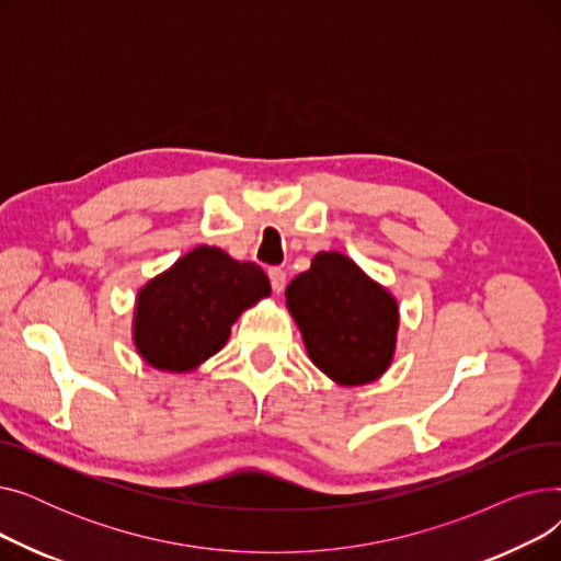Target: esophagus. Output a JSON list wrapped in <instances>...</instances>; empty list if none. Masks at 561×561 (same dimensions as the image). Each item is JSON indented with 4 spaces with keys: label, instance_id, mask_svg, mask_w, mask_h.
Returning a JSON list of instances; mask_svg holds the SVG:
<instances>
[{
    "label": "esophagus",
    "instance_id": "34e87169",
    "mask_svg": "<svg viewBox=\"0 0 561 561\" xmlns=\"http://www.w3.org/2000/svg\"><path fill=\"white\" fill-rule=\"evenodd\" d=\"M268 277H271V284H273V290L282 293L284 286H286V273L282 268H271Z\"/></svg>",
    "mask_w": 561,
    "mask_h": 561
}]
</instances>
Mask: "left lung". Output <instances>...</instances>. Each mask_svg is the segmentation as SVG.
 Segmentation results:
<instances>
[{
	"label": "left lung",
	"instance_id": "obj_1",
	"mask_svg": "<svg viewBox=\"0 0 561 561\" xmlns=\"http://www.w3.org/2000/svg\"><path fill=\"white\" fill-rule=\"evenodd\" d=\"M286 309L311 364L336 385H370L393 364L398 300L350 256L318 252L311 268L286 286Z\"/></svg>",
	"mask_w": 561,
	"mask_h": 561
}]
</instances>
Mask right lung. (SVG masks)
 Wrapping results in <instances>:
<instances>
[{"instance_id": "obj_1", "label": "right lung", "mask_w": 561, "mask_h": 561, "mask_svg": "<svg viewBox=\"0 0 561 561\" xmlns=\"http://www.w3.org/2000/svg\"><path fill=\"white\" fill-rule=\"evenodd\" d=\"M268 296V275L256 263L197 245L140 286L134 347L161 373H193L225 347L239 316Z\"/></svg>"}]
</instances>
